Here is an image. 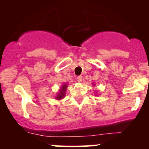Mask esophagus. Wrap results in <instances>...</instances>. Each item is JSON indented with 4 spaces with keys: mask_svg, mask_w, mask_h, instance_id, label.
<instances>
[{
    "mask_svg": "<svg viewBox=\"0 0 149 149\" xmlns=\"http://www.w3.org/2000/svg\"><path fill=\"white\" fill-rule=\"evenodd\" d=\"M77 80H78V83H81L82 80H83V76H78V78H77Z\"/></svg>",
    "mask_w": 149,
    "mask_h": 149,
    "instance_id": "1",
    "label": "esophagus"
}]
</instances>
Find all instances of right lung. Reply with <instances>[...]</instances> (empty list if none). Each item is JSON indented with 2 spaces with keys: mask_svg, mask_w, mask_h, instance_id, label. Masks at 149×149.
Returning a JSON list of instances; mask_svg holds the SVG:
<instances>
[{
  "mask_svg": "<svg viewBox=\"0 0 149 149\" xmlns=\"http://www.w3.org/2000/svg\"><path fill=\"white\" fill-rule=\"evenodd\" d=\"M66 88H67V84H64L61 86V88L60 89V91H59V94H58V95H57V97H56V99H57V100H61L63 97H64L65 92H66Z\"/></svg>",
  "mask_w": 149,
  "mask_h": 149,
  "instance_id": "right-lung-1",
  "label": "right lung"
}]
</instances>
